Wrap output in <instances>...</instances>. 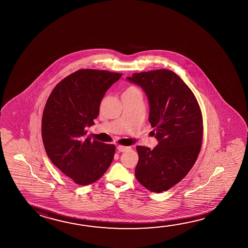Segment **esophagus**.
<instances>
[{
    "mask_svg": "<svg viewBox=\"0 0 248 248\" xmlns=\"http://www.w3.org/2000/svg\"><path fill=\"white\" fill-rule=\"evenodd\" d=\"M130 146H124V145H118V152H125V151H128V150H130Z\"/></svg>",
    "mask_w": 248,
    "mask_h": 248,
    "instance_id": "34e87169",
    "label": "esophagus"
}]
</instances>
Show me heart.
Returning <instances> with one entry per match:
<instances>
[{
    "instance_id": "1",
    "label": "heart",
    "mask_w": 248,
    "mask_h": 248,
    "mask_svg": "<svg viewBox=\"0 0 248 248\" xmlns=\"http://www.w3.org/2000/svg\"><path fill=\"white\" fill-rule=\"evenodd\" d=\"M139 92V90H138L137 88L134 87V86H129V87L126 89L125 92H124V93H131V92Z\"/></svg>"
}]
</instances>
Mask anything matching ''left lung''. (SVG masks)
Masks as SVG:
<instances>
[{"label": "left lung", "instance_id": "obj_1", "mask_svg": "<svg viewBox=\"0 0 248 248\" xmlns=\"http://www.w3.org/2000/svg\"><path fill=\"white\" fill-rule=\"evenodd\" d=\"M127 79L143 88L150 104L149 122L158 144L137 146L136 178L153 192L167 191L191 170L203 139V117L191 89L171 70L143 71Z\"/></svg>", "mask_w": 248, "mask_h": 248}]
</instances>
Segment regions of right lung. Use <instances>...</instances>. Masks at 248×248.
Returning a JSON list of instances; mask_svg holds the SVG:
<instances>
[{"label": "right lung", "mask_w": 248, "mask_h": 248, "mask_svg": "<svg viewBox=\"0 0 248 248\" xmlns=\"http://www.w3.org/2000/svg\"><path fill=\"white\" fill-rule=\"evenodd\" d=\"M123 74L82 69L57 83L42 119V138L49 159L76 184L87 186L105 173L113 160L114 144L86 137L105 92Z\"/></svg>", "instance_id": "obj_1"}]
</instances>
